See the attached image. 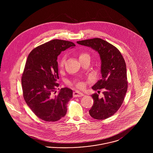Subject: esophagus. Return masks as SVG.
Returning <instances> with one entry per match:
<instances>
[{
  "instance_id": "obj_1",
  "label": "esophagus",
  "mask_w": 153,
  "mask_h": 153,
  "mask_svg": "<svg viewBox=\"0 0 153 153\" xmlns=\"http://www.w3.org/2000/svg\"><path fill=\"white\" fill-rule=\"evenodd\" d=\"M73 97H81V96H83L84 94H82L81 92H80L79 91H74L73 93Z\"/></svg>"
}]
</instances>
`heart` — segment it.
Wrapping results in <instances>:
<instances>
[{"instance_id": "1", "label": "heart", "mask_w": 153, "mask_h": 153, "mask_svg": "<svg viewBox=\"0 0 153 153\" xmlns=\"http://www.w3.org/2000/svg\"><path fill=\"white\" fill-rule=\"evenodd\" d=\"M84 57H89L90 58V56L87 53H84V52H82L79 55V59L81 58H84ZM65 59L66 56L65 55L62 56L61 57V58H60L59 61V62H58V65L59 66L60 68H63L64 64H65ZM70 85H74L76 87L79 88V89H84L85 87V85H84V83L82 81H77V80H75L73 82H70Z\"/></svg>"}]
</instances>
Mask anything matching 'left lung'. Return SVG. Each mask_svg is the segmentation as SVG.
<instances>
[{
	"label": "left lung",
	"mask_w": 153,
	"mask_h": 153,
	"mask_svg": "<svg viewBox=\"0 0 153 153\" xmlns=\"http://www.w3.org/2000/svg\"><path fill=\"white\" fill-rule=\"evenodd\" d=\"M92 48L99 53L102 60V77L92 87L95 91L103 89V97L91 95L94 104L89 111L91 117L104 120L112 116L120 108L128 87L126 65L117 48L101 38H95L77 42Z\"/></svg>",
	"instance_id": "8db88e82"
}]
</instances>
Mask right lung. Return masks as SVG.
<instances>
[{
	"label": "right lung",
	"mask_w": 153,
	"mask_h": 153,
	"mask_svg": "<svg viewBox=\"0 0 153 153\" xmlns=\"http://www.w3.org/2000/svg\"><path fill=\"white\" fill-rule=\"evenodd\" d=\"M75 46L71 41L53 39L35 48L28 56L21 79L23 98L36 117L46 122L57 121L66 114L72 90L63 88L53 95L59 87L57 59L61 51Z\"/></svg>",
	"instance_id": "1"
}]
</instances>
